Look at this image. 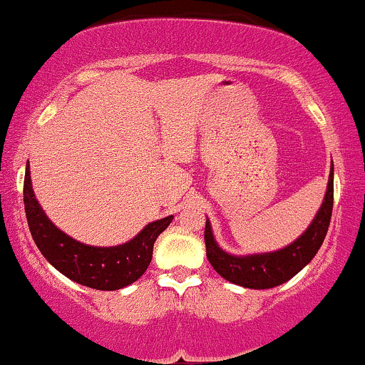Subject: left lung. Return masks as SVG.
<instances>
[{"mask_svg": "<svg viewBox=\"0 0 365 365\" xmlns=\"http://www.w3.org/2000/svg\"><path fill=\"white\" fill-rule=\"evenodd\" d=\"M334 209V165L329 177L325 200L303 236L284 249L266 255L232 256L217 246L212 236L210 222L205 224L207 259L222 278L244 288L266 289L283 284L310 262L320 249L329 230Z\"/></svg>", "mask_w": 365, "mask_h": 365, "instance_id": "obj_1", "label": "left lung"}]
</instances>
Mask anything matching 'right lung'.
Returning a JSON list of instances; mask_svg holds the SVG:
<instances>
[{"label":"right lung","mask_w":365,"mask_h":365,"mask_svg":"<svg viewBox=\"0 0 365 365\" xmlns=\"http://www.w3.org/2000/svg\"><path fill=\"white\" fill-rule=\"evenodd\" d=\"M23 202L31 237L45 259L76 283L104 292L124 288L141 278L150 266L156 237L173 219L168 215L148 224L135 239L121 246L94 247L66 236L50 222L34 195L30 168L25 172Z\"/></svg>","instance_id":"1"}]
</instances>
